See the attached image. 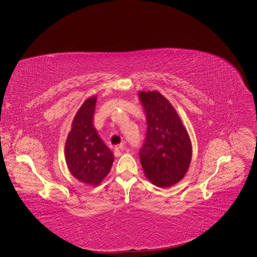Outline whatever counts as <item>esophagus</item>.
<instances>
[{
  "instance_id": "34e87169",
  "label": "esophagus",
  "mask_w": 257,
  "mask_h": 257,
  "mask_svg": "<svg viewBox=\"0 0 257 257\" xmlns=\"http://www.w3.org/2000/svg\"><path fill=\"white\" fill-rule=\"evenodd\" d=\"M125 150V145L124 144H120L118 146L115 147V150H114V155L116 157H119L122 155V152Z\"/></svg>"
}]
</instances>
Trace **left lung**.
<instances>
[{
	"instance_id": "8db88e82",
	"label": "left lung",
	"mask_w": 257,
	"mask_h": 257,
	"mask_svg": "<svg viewBox=\"0 0 257 257\" xmlns=\"http://www.w3.org/2000/svg\"><path fill=\"white\" fill-rule=\"evenodd\" d=\"M147 117L145 142L139 151L145 176L158 187H169L186 174L192 147L187 130L170 102L159 92H139Z\"/></svg>"
}]
</instances>
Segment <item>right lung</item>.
Masks as SVG:
<instances>
[{"instance_id":"add662e5","label":"right lung","mask_w":257,"mask_h":257,"mask_svg":"<svg viewBox=\"0 0 257 257\" xmlns=\"http://www.w3.org/2000/svg\"><path fill=\"white\" fill-rule=\"evenodd\" d=\"M97 98H88L76 113L65 144L67 166L79 181L97 186L108 175L114 157L93 126Z\"/></svg>"}]
</instances>
